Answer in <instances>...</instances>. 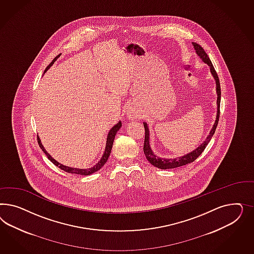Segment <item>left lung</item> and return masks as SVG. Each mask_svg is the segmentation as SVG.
I'll use <instances>...</instances> for the list:
<instances>
[{"mask_svg": "<svg viewBox=\"0 0 254 254\" xmlns=\"http://www.w3.org/2000/svg\"><path fill=\"white\" fill-rule=\"evenodd\" d=\"M192 46L195 49V52L196 54L199 56L200 58L202 59V61L207 63L208 66L210 67V71L212 73V75L214 77L216 81V90H217V95H218V100H217V104H218V111H217V117H216L215 123L214 126L212 127L211 131L209 132V135H208L206 140L200 145L198 148H196L194 151H192L189 154H185L184 156H181V157H177V158H173V159H166V158H160L158 156H156L155 154L153 153L150 144H149V129H148V127H147V124H143L144 126V129H145V138H144V144H143V152L144 154L146 156L147 160L150 162L153 166L158 168V169H175V168H179V167H182V166H185L189 163H192L194 161L200 154L203 153V151L205 150V148L208 145L209 140L212 138V136L214 135L215 133L216 127L218 126V122H219V118H220V102H221V85H220V80H219V77L218 74L216 72L215 69L212 65V63L210 62L209 58H208V54L205 52V50L203 49V47L196 44V43H192Z\"/></svg>", "mask_w": 254, "mask_h": 254, "instance_id": "1", "label": "left lung"}]
</instances>
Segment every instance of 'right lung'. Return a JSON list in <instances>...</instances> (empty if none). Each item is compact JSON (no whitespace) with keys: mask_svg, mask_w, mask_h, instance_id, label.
I'll list each match as a JSON object with an SVG mask.
<instances>
[{"mask_svg":"<svg viewBox=\"0 0 254 254\" xmlns=\"http://www.w3.org/2000/svg\"><path fill=\"white\" fill-rule=\"evenodd\" d=\"M59 56H60V55H59ZM59 56H57V57L55 58L54 60H53V62H51V63L46 67V69L45 71H46L47 69H49V68H50V66H52V64L54 63L55 61L57 60V58H58ZM121 127H122V123H121V122H118V123L116 124L115 127H113V128L110 130L109 134H108L107 142H106V148H105L104 154L102 155V157H101V159H100V161L98 162V164H96V165H95L93 168H91V169H74V168H69V167L63 166L62 164H60L59 162H57L55 159H53V158L50 156V154H48V153L46 152L44 146L42 145L41 140H40L39 137H37V140H38V144L40 148L44 151V153L46 154L47 158H48L50 161L52 162L53 164H55V166L59 167L60 169H62V170H64V171H66V172H68V173L79 174V175H84V176H85V175H90V174H92L94 172L98 171L99 169H101V168L105 165V163L107 162L108 158H109L110 154H111V151H112V147H113V144H114V140H115L116 132L119 130V128H120Z\"/></svg>","mask_w":254,"mask_h":254,"instance_id":"1","label":"right lung"}]
</instances>
